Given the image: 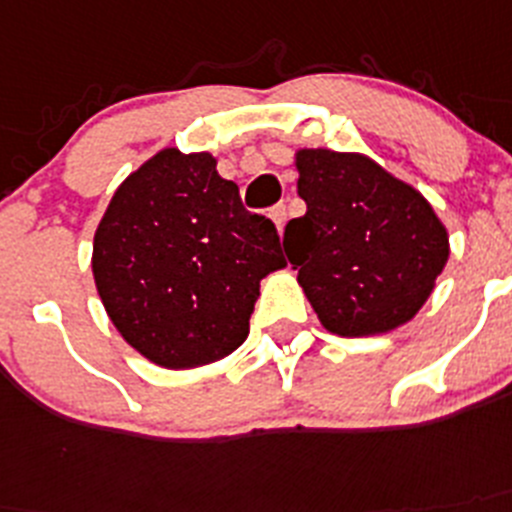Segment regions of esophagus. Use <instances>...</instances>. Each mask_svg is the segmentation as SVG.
<instances>
[{
  "label": "esophagus",
  "instance_id": "obj_1",
  "mask_svg": "<svg viewBox=\"0 0 512 512\" xmlns=\"http://www.w3.org/2000/svg\"><path fill=\"white\" fill-rule=\"evenodd\" d=\"M270 219H272V224H275V229H278V232L283 234L285 219H288V212H285V204H278V207H272L270 209Z\"/></svg>",
  "mask_w": 512,
  "mask_h": 512
}]
</instances>
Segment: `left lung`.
Returning <instances> with one entry per match:
<instances>
[{
	"instance_id": "1",
	"label": "left lung",
	"mask_w": 512,
	"mask_h": 512,
	"mask_svg": "<svg viewBox=\"0 0 512 512\" xmlns=\"http://www.w3.org/2000/svg\"><path fill=\"white\" fill-rule=\"evenodd\" d=\"M293 161L305 214L283 245L321 326L364 338L412 321L450 260L432 204L366 154L298 148Z\"/></svg>"
}]
</instances>
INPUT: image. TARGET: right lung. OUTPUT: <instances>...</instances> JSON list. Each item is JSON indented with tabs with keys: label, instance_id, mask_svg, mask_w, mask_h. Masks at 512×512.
Listing matches in <instances>:
<instances>
[{
	"label": "right lung",
	"instance_id": "right-lung-1",
	"mask_svg": "<svg viewBox=\"0 0 512 512\" xmlns=\"http://www.w3.org/2000/svg\"><path fill=\"white\" fill-rule=\"evenodd\" d=\"M90 265L123 341L161 369L184 371L245 343L260 280L288 262L275 224L245 212L209 151L166 146L121 181Z\"/></svg>",
	"mask_w": 512,
	"mask_h": 512
}]
</instances>
